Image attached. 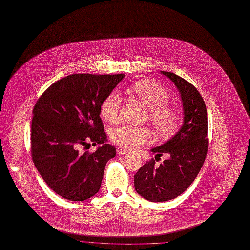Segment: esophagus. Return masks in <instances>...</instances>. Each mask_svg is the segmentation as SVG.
<instances>
[{
	"label": "esophagus",
	"instance_id": "esophagus-1",
	"mask_svg": "<svg viewBox=\"0 0 250 250\" xmlns=\"http://www.w3.org/2000/svg\"><path fill=\"white\" fill-rule=\"evenodd\" d=\"M117 153H118V155H125V154L128 153V150H126L123 147H118L117 148Z\"/></svg>",
	"mask_w": 250,
	"mask_h": 250
}]
</instances>
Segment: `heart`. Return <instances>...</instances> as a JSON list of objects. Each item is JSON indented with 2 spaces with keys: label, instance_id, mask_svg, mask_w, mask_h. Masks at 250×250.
<instances>
[{
  "label": "heart",
  "instance_id": "heart-1",
  "mask_svg": "<svg viewBox=\"0 0 250 250\" xmlns=\"http://www.w3.org/2000/svg\"><path fill=\"white\" fill-rule=\"evenodd\" d=\"M129 93L137 98L149 109L150 120L161 135L167 136L174 133L180 124V113L167 105L169 94L164 87L151 80H138L128 89ZM121 96L113 91L109 93L100 105V114L108 123L115 124L119 120ZM150 136L149 129L131 125H122L113 129L112 140L123 148L133 149L138 147Z\"/></svg>",
  "mask_w": 250,
  "mask_h": 250
}]
</instances>
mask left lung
<instances>
[{"label": "left lung", "instance_id": "left-lung-1", "mask_svg": "<svg viewBox=\"0 0 250 250\" xmlns=\"http://www.w3.org/2000/svg\"><path fill=\"white\" fill-rule=\"evenodd\" d=\"M160 73L175 83L182 100L184 122L173 137L150 149L156 156L167 154L168 158L159 166H155L154 160L146 162L134 176L136 192L151 202L168 201L185 192L201 170L208 148L207 111L200 93L173 72Z\"/></svg>", "mask_w": 250, "mask_h": 250}]
</instances>
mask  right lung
Segmentation results:
<instances>
[{"label":"right lung","mask_w":250,"mask_h":250,"mask_svg":"<svg viewBox=\"0 0 250 250\" xmlns=\"http://www.w3.org/2000/svg\"><path fill=\"white\" fill-rule=\"evenodd\" d=\"M125 77L121 74L76 73L42 94L33 109L31 154L48 187L70 201H84L100 189L107 162L117 154L107 143L100 105ZM101 144L95 152L78 147Z\"/></svg>","instance_id":"add662e5"}]
</instances>
